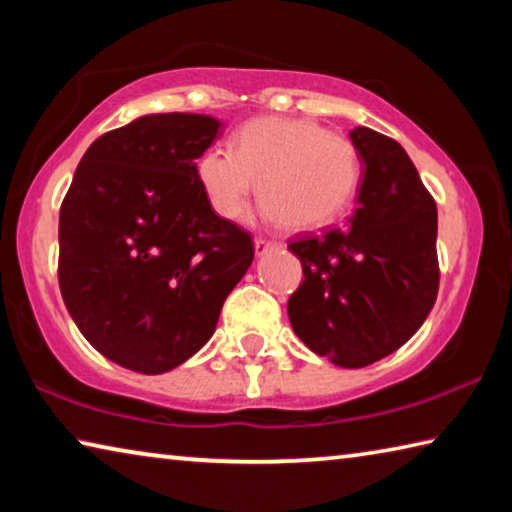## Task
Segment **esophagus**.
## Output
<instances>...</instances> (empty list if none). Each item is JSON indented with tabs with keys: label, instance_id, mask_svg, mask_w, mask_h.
I'll return each mask as SVG.
<instances>
[{
	"label": "esophagus",
	"instance_id": "34e87169",
	"mask_svg": "<svg viewBox=\"0 0 512 512\" xmlns=\"http://www.w3.org/2000/svg\"><path fill=\"white\" fill-rule=\"evenodd\" d=\"M273 248H277V244H273V241H266V239H262V237L255 239V255H257V257L266 255L268 250H273Z\"/></svg>",
	"mask_w": 512,
	"mask_h": 512
}]
</instances>
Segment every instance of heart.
Instances as JSON below:
<instances>
[{
  "instance_id": "heart-1",
  "label": "heart",
  "mask_w": 512,
  "mask_h": 512,
  "mask_svg": "<svg viewBox=\"0 0 512 512\" xmlns=\"http://www.w3.org/2000/svg\"><path fill=\"white\" fill-rule=\"evenodd\" d=\"M359 153L348 137L314 119L257 117L237 131L235 149L214 144L196 162L212 210L237 219L257 192L268 221L291 230L332 223L359 185Z\"/></svg>"
}]
</instances>
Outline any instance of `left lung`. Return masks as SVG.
I'll list each match as a JSON object with an SVG mask.
<instances>
[{"label":"left lung","instance_id":"left-lung-1","mask_svg":"<svg viewBox=\"0 0 512 512\" xmlns=\"http://www.w3.org/2000/svg\"><path fill=\"white\" fill-rule=\"evenodd\" d=\"M363 164L343 228L289 244L305 280L289 298L298 339L334 366L363 368L418 332L438 296V210L400 144L357 126Z\"/></svg>","mask_w":512,"mask_h":512}]
</instances>
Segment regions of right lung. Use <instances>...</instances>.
Wrapping results in <instances>:
<instances>
[{"label": "right lung", "mask_w": 512, "mask_h": 512, "mask_svg": "<svg viewBox=\"0 0 512 512\" xmlns=\"http://www.w3.org/2000/svg\"><path fill=\"white\" fill-rule=\"evenodd\" d=\"M223 124L194 112L133 119L90 144L60 205L58 282L103 357L160 375L210 341L255 250L212 210L196 160Z\"/></svg>", "instance_id": "1"}]
</instances>
